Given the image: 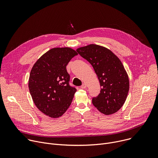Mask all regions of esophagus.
<instances>
[{"label":"esophagus","instance_id":"obj_1","mask_svg":"<svg viewBox=\"0 0 158 158\" xmlns=\"http://www.w3.org/2000/svg\"><path fill=\"white\" fill-rule=\"evenodd\" d=\"M86 87H87L86 84L84 83V84L81 86V89H85V88H86Z\"/></svg>","mask_w":158,"mask_h":158}]
</instances>
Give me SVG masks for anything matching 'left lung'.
<instances>
[{
	"instance_id": "left-lung-1",
	"label": "left lung",
	"mask_w": 158,
	"mask_h": 158,
	"mask_svg": "<svg viewBox=\"0 0 158 158\" xmlns=\"http://www.w3.org/2000/svg\"><path fill=\"white\" fill-rule=\"evenodd\" d=\"M76 51L92 65L102 87L93 105L106 115L114 114L124 104L129 89L127 74L119 59L109 49L96 44Z\"/></svg>"
}]
</instances>
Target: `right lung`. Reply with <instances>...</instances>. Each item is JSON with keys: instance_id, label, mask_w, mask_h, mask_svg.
<instances>
[{"instance_id": "right-lung-1", "label": "right lung", "mask_w": 158, "mask_h": 158, "mask_svg": "<svg viewBox=\"0 0 158 158\" xmlns=\"http://www.w3.org/2000/svg\"><path fill=\"white\" fill-rule=\"evenodd\" d=\"M77 53L70 48H56L43 54L31 69L29 89L36 107L52 118L70 106L76 89L69 85L66 66Z\"/></svg>"}]
</instances>
